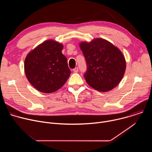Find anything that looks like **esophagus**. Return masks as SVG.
Instances as JSON below:
<instances>
[{"label": "esophagus", "instance_id": "1", "mask_svg": "<svg viewBox=\"0 0 152 152\" xmlns=\"http://www.w3.org/2000/svg\"><path fill=\"white\" fill-rule=\"evenodd\" d=\"M73 72H74L75 73L78 72V67H75V68L73 69Z\"/></svg>", "mask_w": 152, "mask_h": 152}]
</instances>
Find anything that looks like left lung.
Returning a JSON list of instances; mask_svg holds the SVG:
<instances>
[{
    "label": "left lung",
    "mask_w": 152,
    "mask_h": 152,
    "mask_svg": "<svg viewBox=\"0 0 152 152\" xmlns=\"http://www.w3.org/2000/svg\"><path fill=\"white\" fill-rule=\"evenodd\" d=\"M86 63L84 77L95 90L106 92L117 86L122 79L126 61L121 52L106 39L96 38L80 43Z\"/></svg>",
    "instance_id": "left-lung-1"
}]
</instances>
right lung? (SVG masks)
I'll use <instances>...</instances> for the list:
<instances>
[{"mask_svg":"<svg viewBox=\"0 0 152 152\" xmlns=\"http://www.w3.org/2000/svg\"><path fill=\"white\" fill-rule=\"evenodd\" d=\"M63 46L51 39L38 45L27 55L25 72L31 85L45 93L61 88L69 77L71 71L67 58L62 53Z\"/></svg>","mask_w":152,"mask_h":152,"instance_id":"obj_1","label":"right lung"}]
</instances>
